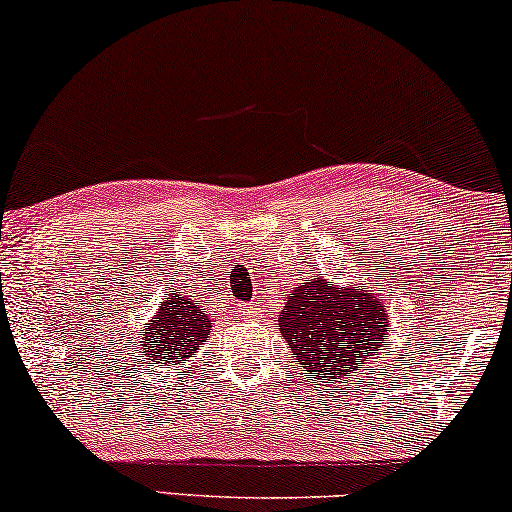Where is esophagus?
<instances>
[{
	"label": "esophagus",
	"instance_id": "34e87169",
	"mask_svg": "<svg viewBox=\"0 0 512 512\" xmlns=\"http://www.w3.org/2000/svg\"><path fill=\"white\" fill-rule=\"evenodd\" d=\"M242 310H247V313H251V308H242Z\"/></svg>",
	"mask_w": 512,
	"mask_h": 512
}]
</instances>
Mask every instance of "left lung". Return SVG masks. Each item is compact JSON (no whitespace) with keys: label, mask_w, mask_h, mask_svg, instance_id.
Segmentation results:
<instances>
[{"label":"left lung","mask_w":512,"mask_h":512,"mask_svg":"<svg viewBox=\"0 0 512 512\" xmlns=\"http://www.w3.org/2000/svg\"><path fill=\"white\" fill-rule=\"evenodd\" d=\"M383 296L357 284L303 280L291 289L277 324L303 371L329 383L360 371L388 336Z\"/></svg>","instance_id":"obj_1"}]
</instances>
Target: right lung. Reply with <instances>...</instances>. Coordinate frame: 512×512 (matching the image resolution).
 <instances>
[{"label": "right lung", "instance_id": "1", "mask_svg": "<svg viewBox=\"0 0 512 512\" xmlns=\"http://www.w3.org/2000/svg\"><path fill=\"white\" fill-rule=\"evenodd\" d=\"M211 317L183 291L167 294L159 303L157 313L141 329V350L150 364L171 367L188 364L199 353L204 341H209Z\"/></svg>", "mask_w": 512, "mask_h": 512}]
</instances>
